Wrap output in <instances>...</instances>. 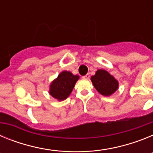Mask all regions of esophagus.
Here are the masks:
<instances>
[{
  "label": "esophagus",
  "mask_w": 153,
  "mask_h": 153,
  "mask_svg": "<svg viewBox=\"0 0 153 153\" xmlns=\"http://www.w3.org/2000/svg\"><path fill=\"white\" fill-rule=\"evenodd\" d=\"M83 79H88L89 78H90V74H86L85 76H83Z\"/></svg>",
  "instance_id": "obj_1"
}]
</instances>
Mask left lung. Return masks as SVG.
Returning a JSON list of instances; mask_svg holds the SVG:
<instances>
[{
  "label": "left lung",
  "instance_id": "8db88e82",
  "mask_svg": "<svg viewBox=\"0 0 153 153\" xmlns=\"http://www.w3.org/2000/svg\"><path fill=\"white\" fill-rule=\"evenodd\" d=\"M91 81L97 91L103 96H110L118 89V81L106 70H97L91 76Z\"/></svg>",
  "mask_w": 153,
  "mask_h": 153
}]
</instances>
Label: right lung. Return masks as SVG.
Segmentation results:
<instances>
[{
    "label": "right lung",
    "instance_id": "obj_1",
    "mask_svg": "<svg viewBox=\"0 0 153 153\" xmlns=\"http://www.w3.org/2000/svg\"><path fill=\"white\" fill-rule=\"evenodd\" d=\"M78 79L79 76L63 71L51 84L50 94L58 100H63L70 96Z\"/></svg>",
    "mask_w": 153,
    "mask_h": 153
}]
</instances>
